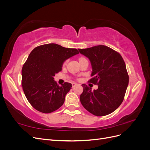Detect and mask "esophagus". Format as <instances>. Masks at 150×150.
<instances>
[{"mask_svg":"<svg viewBox=\"0 0 150 150\" xmlns=\"http://www.w3.org/2000/svg\"><path fill=\"white\" fill-rule=\"evenodd\" d=\"M72 87H74L75 86L77 85V83H72Z\"/></svg>","mask_w":150,"mask_h":150,"instance_id":"obj_1","label":"esophagus"}]
</instances>
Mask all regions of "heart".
I'll return each mask as SVG.
<instances>
[{
  "label": "heart",
  "mask_w": 150,
  "mask_h": 150,
  "mask_svg": "<svg viewBox=\"0 0 150 150\" xmlns=\"http://www.w3.org/2000/svg\"><path fill=\"white\" fill-rule=\"evenodd\" d=\"M78 61H79V63H80L81 64H82V63L84 62L88 61L87 59H86V58L84 57H83V56L79 57L78 58ZM67 61L66 60V61L64 62V63H63V66H66V65L67 64Z\"/></svg>",
  "instance_id": "1"
}]
</instances>
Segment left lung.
<instances>
[{
    "mask_svg": "<svg viewBox=\"0 0 150 150\" xmlns=\"http://www.w3.org/2000/svg\"><path fill=\"white\" fill-rule=\"evenodd\" d=\"M79 51L89 59L92 66L93 78L88 82L98 85V88L92 91L88 85L82 84L81 103L95 116L110 114L123 101L129 83L123 59L119 52L103 45L79 49Z\"/></svg>",
    "mask_w": 150,
    "mask_h": 150,
    "instance_id": "8db88e82",
    "label": "left lung"
}]
</instances>
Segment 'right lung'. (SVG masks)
<instances>
[{"label": "right lung", "mask_w": 150, "mask_h": 150, "mask_svg": "<svg viewBox=\"0 0 150 150\" xmlns=\"http://www.w3.org/2000/svg\"><path fill=\"white\" fill-rule=\"evenodd\" d=\"M79 53L76 49L53 43L31 51L22 69V86L27 99L36 110L50 113L62 105L72 84L64 83L59 86L54 76L62 70L63 62Z\"/></svg>", "instance_id": "1"}]
</instances>
